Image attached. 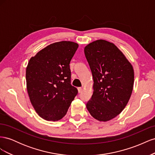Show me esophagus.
Listing matches in <instances>:
<instances>
[{"mask_svg": "<svg viewBox=\"0 0 155 155\" xmlns=\"http://www.w3.org/2000/svg\"><path fill=\"white\" fill-rule=\"evenodd\" d=\"M78 92H79V93H81V92H82V88H81V87L78 88Z\"/></svg>", "mask_w": 155, "mask_h": 155, "instance_id": "esophagus-1", "label": "esophagus"}]
</instances>
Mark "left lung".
I'll use <instances>...</instances> for the list:
<instances>
[{
  "mask_svg": "<svg viewBox=\"0 0 155 155\" xmlns=\"http://www.w3.org/2000/svg\"><path fill=\"white\" fill-rule=\"evenodd\" d=\"M93 80V94L87 109L94 118L108 121L121 113L133 92L134 70L112 43L99 39L84 48Z\"/></svg>",
  "mask_w": 155,
  "mask_h": 155,
  "instance_id": "1",
  "label": "left lung"
}]
</instances>
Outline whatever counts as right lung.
Returning a JSON list of instances; mask_svg holds the SVG:
<instances>
[{
    "mask_svg": "<svg viewBox=\"0 0 155 155\" xmlns=\"http://www.w3.org/2000/svg\"><path fill=\"white\" fill-rule=\"evenodd\" d=\"M78 46L67 41L50 44L28 63V94L35 112L45 120L62 119L77 95V88L70 84L69 64Z\"/></svg>",
    "mask_w": 155,
    "mask_h": 155,
    "instance_id": "obj_1",
    "label": "right lung"
}]
</instances>
